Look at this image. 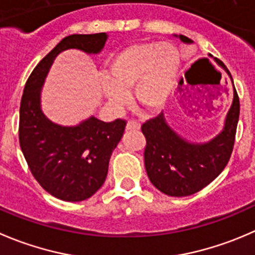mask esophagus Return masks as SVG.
<instances>
[{
    "instance_id": "obj_1",
    "label": "esophagus",
    "mask_w": 255,
    "mask_h": 255,
    "mask_svg": "<svg viewBox=\"0 0 255 255\" xmlns=\"http://www.w3.org/2000/svg\"><path fill=\"white\" fill-rule=\"evenodd\" d=\"M126 129L127 130H139L140 129L139 122H137V121H129V122L127 123V126H126Z\"/></svg>"
}]
</instances>
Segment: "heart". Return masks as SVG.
Instances as JSON below:
<instances>
[{
    "label": "heart",
    "mask_w": 255,
    "mask_h": 255,
    "mask_svg": "<svg viewBox=\"0 0 255 255\" xmlns=\"http://www.w3.org/2000/svg\"><path fill=\"white\" fill-rule=\"evenodd\" d=\"M179 67V54L170 43L130 44L108 61L102 93L112 107L121 110L129 101L127 91L133 88L140 107L158 112L169 100Z\"/></svg>",
    "instance_id": "obj_1"
}]
</instances>
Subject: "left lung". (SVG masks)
Here are the masks:
<instances>
[{"label": "left lung", "mask_w": 255, "mask_h": 255, "mask_svg": "<svg viewBox=\"0 0 255 255\" xmlns=\"http://www.w3.org/2000/svg\"><path fill=\"white\" fill-rule=\"evenodd\" d=\"M179 38L184 43L193 42L183 34H179ZM216 61L233 83L223 62ZM233 91V102L223 129L206 143H192L180 137L168 126L163 113L143 123L142 132L147 140L145 170L152 184L162 193L170 197L194 194L213 182L224 169L232 155L239 120V97L234 85Z\"/></svg>", "instance_id": "left-lung-1"}]
</instances>
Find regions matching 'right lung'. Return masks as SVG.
Returning a JSON list of instances; mask_svg holds the SVG:
<instances>
[{"instance_id": "1", "label": "right lung", "mask_w": 255, "mask_h": 255, "mask_svg": "<svg viewBox=\"0 0 255 255\" xmlns=\"http://www.w3.org/2000/svg\"><path fill=\"white\" fill-rule=\"evenodd\" d=\"M107 33L72 34L62 39L32 71L19 106V145L29 170L46 192L66 202L90 198L102 187L126 121L90 117L77 126L57 125L41 108V90L54 58L70 48L97 54Z\"/></svg>"}]
</instances>
